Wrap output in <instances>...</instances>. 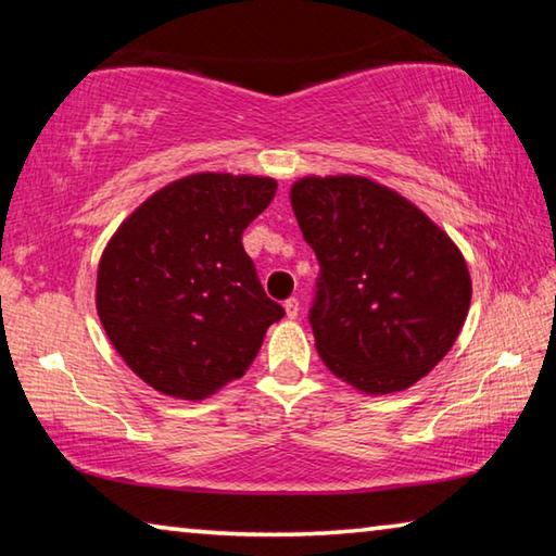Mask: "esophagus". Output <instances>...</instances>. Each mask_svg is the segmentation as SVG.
<instances>
[{
    "instance_id": "1",
    "label": "esophagus",
    "mask_w": 556,
    "mask_h": 556,
    "mask_svg": "<svg viewBox=\"0 0 556 556\" xmlns=\"http://www.w3.org/2000/svg\"><path fill=\"white\" fill-rule=\"evenodd\" d=\"M285 312H287V318H296L299 316V299H287L285 301Z\"/></svg>"
}]
</instances>
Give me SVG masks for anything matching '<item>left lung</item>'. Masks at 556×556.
Returning <instances> with one entry per match:
<instances>
[{
    "instance_id": "obj_1",
    "label": "left lung",
    "mask_w": 556,
    "mask_h": 556,
    "mask_svg": "<svg viewBox=\"0 0 556 556\" xmlns=\"http://www.w3.org/2000/svg\"><path fill=\"white\" fill-rule=\"evenodd\" d=\"M289 195L321 267L308 324L326 368L368 394L412 388L466 321L464 255L417 205L370 178L306 176Z\"/></svg>"
}]
</instances>
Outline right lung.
I'll return each instance as SVG.
<instances>
[{"instance_id": "right-lung-1", "label": "right lung", "mask_w": 556, "mask_h": 556, "mask_svg": "<svg viewBox=\"0 0 556 556\" xmlns=\"http://www.w3.org/2000/svg\"><path fill=\"white\" fill-rule=\"evenodd\" d=\"M275 178L193 174L164 186L112 235L98 267L102 328L131 370L178 400L238 380L285 316L257 279L242 230Z\"/></svg>"}]
</instances>
